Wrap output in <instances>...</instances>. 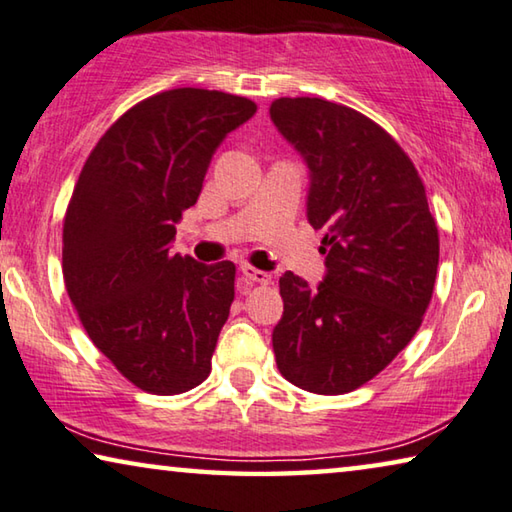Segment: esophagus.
I'll list each match as a JSON object with an SVG mask.
<instances>
[{
  "label": "esophagus",
  "mask_w": 512,
  "mask_h": 512,
  "mask_svg": "<svg viewBox=\"0 0 512 512\" xmlns=\"http://www.w3.org/2000/svg\"><path fill=\"white\" fill-rule=\"evenodd\" d=\"M240 272L249 283H261V286H267V283L272 281L270 274L263 272V270H256V267H251V265H242Z\"/></svg>",
  "instance_id": "34e87169"
}]
</instances>
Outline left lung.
Masks as SVG:
<instances>
[{
  "instance_id": "1",
  "label": "left lung",
  "mask_w": 512,
  "mask_h": 512,
  "mask_svg": "<svg viewBox=\"0 0 512 512\" xmlns=\"http://www.w3.org/2000/svg\"><path fill=\"white\" fill-rule=\"evenodd\" d=\"M270 117L311 172L308 222L322 229L326 276L279 279L276 367L301 390L345 395L385 370L422 324L438 272V226L397 140L354 108L281 97Z\"/></svg>"
}]
</instances>
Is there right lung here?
<instances>
[{
    "instance_id": "right-lung-1",
    "label": "right lung",
    "mask_w": 512,
    "mask_h": 512,
    "mask_svg": "<svg viewBox=\"0 0 512 512\" xmlns=\"http://www.w3.org/2000/svg\"><path fill=\"white\" fill-rule=\"evenodd\" d=\"M254 113L251 99L220 90L142 99L99 138L67 204V295L95 347L152 395H181L211 374L236 265L197 263L170 245L215 149Z\"/></svg>"
}]
</instances>
